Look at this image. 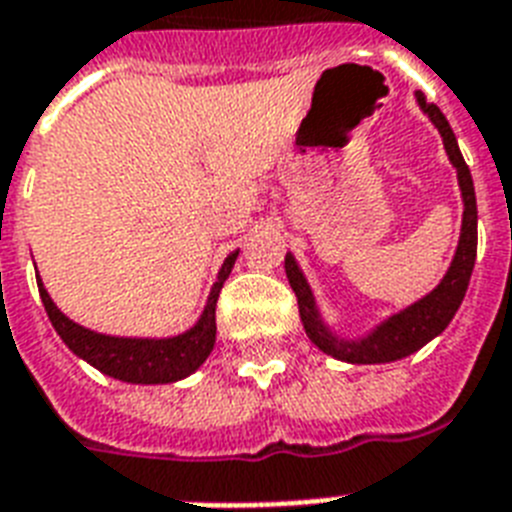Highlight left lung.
Listing matches in <instances>:
<instances>
[{"label": "left lung", "instance_id": "left-lung-1", "mask_svg": "<svg viewBox=\"0 0 512 512\" xmlns=\"http://www.w3.org/2000/svg\"><path fill=\"white\" fill-rule=\"evenodd\" d=\"M414 98H417V106L422 108V114H428L430 122L436 124V130L441 132L446 156H449V162L457 170V183H460L462 204H465V209H462V228L460 241H457V252H454L452 265H449V271L441 279V284L422 297V300L409 305V308L388 316L369 335L358 337V340H345V337L335 335L327 327V321L321 319L316 297H313L295 255L287 252V257H284L289 287L295 289L305 335L311 337L313 345L324 350L327 356L337 358V361H348V364H388V361H398V358L412 356L414 350H420L433 337L441 335L449 327V321L454 319L457 308L462 305V297L468 292L470 273H473V265H476L478 209L473 177H470L468 164L462 159L457 138H454L452 127L446 122V116L441 114V108L436 103H428L422 92H414Z\"/></svg>", "mask_w": 512, "mask_h": 512}]
</instances>
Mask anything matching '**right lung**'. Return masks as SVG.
Instances as JSON below:
<instances>
[{"label": "right lung", "mask_w": 512, "mask_h": 512, "mask_svg": "<svg viewBox=\"0 0 512 512\" xmlns=\"http://www.w3.org/2000/svg\"><path fill=\"white\" fill-rule=\"evenodd\" d=\"M236 257H239V249L225 257L223 268L217 273V281L209 289L207 305H204L199 321L191 329H185L183 335L162 337V340H156V337L100 335V332H92L87 327H79L52 303V297L47 295L39 276H36V284H39V295H42L44 311L50 316L52 327L76 356L84 358L87 364H92L108 377H114V380L132 382V385H164V382H177L196 372L215 348V305L225 279L231 276Z\"/></svg>", "instance_id": "add662e5"}]
</instances>
